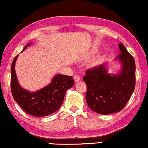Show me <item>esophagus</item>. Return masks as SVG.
I'll return each mask as SVG.
<instances>
[{
	"instance_id": "obj_1",
	"label": "esophagus",
	"mask_w": 148,
	"mask_h": 148,
	"mask_svg": "<svg viewBox=\"0 0 148 148\" xmlns=\"http://www.w3.org/2000/svg\"><path fill=\"white\" fill-rule=\"evenodd\" d=\"M73 79L75 80V82H78L80 80V77L78 75H74Z\"/></svg>"
}]
</instances>
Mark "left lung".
<instances>
[{
    "mask_svg": "<svg viewBox=\"0 0 148 148\" xmlns=\"http://www.w3.org/2000/svg\"><path fill=\"white\" fill-rule=\"evenodd\" d=\"M119 48L121 54L116 58L122 67L117 75L108 73L106 64H102L86 70L83 77L87 87V104L98 114L106 115L121 111L135 88L134 58L121 43L119 44Z\"/></svg>",
    "mask_w": 148,
    "mask_h": 148,
    "instance_id": "obj_1",
    "label": "left lung"
}]
</instances>
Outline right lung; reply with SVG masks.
Listing matches in <instances>:
<instances>
[{
  "instance_id": "obj_1",
  "label": "right lung",
  "mask_w": 148,
  "mask_h": 148,
  "mask_svg": "<svg viewBox=\"0 0 148 148\" xmlns=\"http://www.w3.org/2000/svg\"><path fill=\"white\" fill-rule=\"evenodd\" d=\"M24 47L23 51L29 46ZM16 56L11 67V90L13 97L23 110L35 116H45L56 112L62 104L66 90L74 85L71 76L55 75L51 82L36 92H30L22 88L18 83L15 72Z\"/></svg>"
}]
</instances>
